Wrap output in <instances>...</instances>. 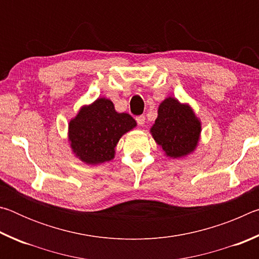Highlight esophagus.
<instances>
[{"instance_id": "esophagus-1", "label": "esophagus", "mask_w": 259, "mask_h": 259, "mask_svg": "<svg viewBox=\"0 0 259 259\" xmlns=\"http://www.w3.org/2000/svg\"><path fill=\"white\" fill-rule=\"evenodd\" d=\"M136 121H137V123L139 125H144V124H145V116H144V115L136 116Z\"/></svg>"}]
</instances>
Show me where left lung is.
<instances>
[{
    "label": "left lung",
    "mask_w": 259,
    "mask_h": 259,
    "mask_svg": "<svg viewBox=\"0 0 259 259\" xmlns=\"http://www.w3.org/2000/svg\"><path fill=\"white\" fill-rule=\"evenodd\" d=\"M155 142L166 156H185L198 145L201 123L188 105L175 98H166L160 104L155 123L151 128Z\"/></svg>",
    "instance_id": "obj_1"
}]
</instances>
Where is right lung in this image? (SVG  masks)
Wrapping results in <instances>:
<instances>
[{
  "mask_svg": "<svg viewBox=\"0 0 259 259\" xmlns=\"http://www.w3.org/2000/svg\"><path fill=\"white\" fill-rule=\"evenodd\" d=\"M134 117L117 113L109 99L99 98L80 109L68 125V137L75 155L88 164L111 161L122 135L136 126Z\"/></svg>",
  "mask_w": 259,
  "mask_h": 259,
  "instance_id": "obj_1",
  "label": "right lung"
}]
</instances>
